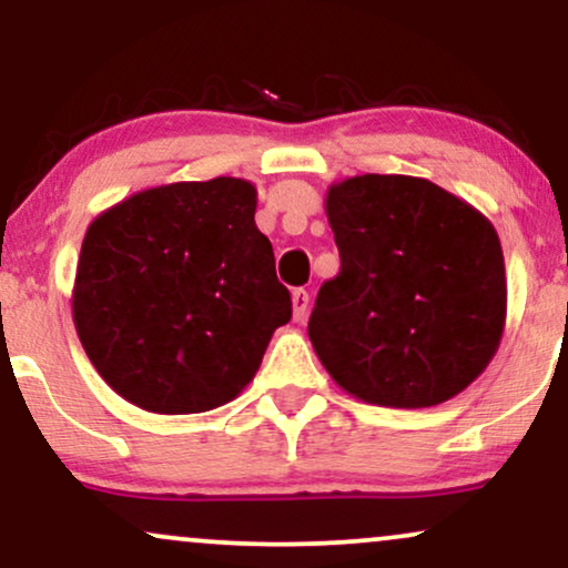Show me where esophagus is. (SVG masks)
Listing matches in <instances>:
<instances>
[{"label": "esophagus", "instance_id": "esophagus-1", "mask_svg": "<svg viewBox=\"0 0 568 568\" xmlns=\"http://www.w3.org/2000/svg\"><path fill=\"white\" fill-rule=\"evenodd\" d=\"M291 302H293V317H296V321H304L306 310H310V293L304 288H296L291 293Z\"/></svg>", "mask_w": 568, "mask_h": 568}]
</instances>
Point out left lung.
I'll return each mask as SVG.
<instances>
[{
  "label": "left lung",
  "mask_w": 568,
  "mask_h": 568,
  "mask_svg": "<svg viewBox=\"0 0 568 568\" xmlns=\"http://www.w3.org/2000/svg\"><path fill=\"white\" fill-rule=\"evenodd\" d=\"M342 270L310 342L344 393L389 408L452 400L497 355L507 317L499 234L427 179L352 175L325 194Z\"/></svg>",
  "instance_id": "8db88e82"
}]
</instances>
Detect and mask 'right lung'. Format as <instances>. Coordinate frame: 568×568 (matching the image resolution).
Returning a JSON list of instances; mask_svg holds the SVG:
<instances>
[{"label":"right lung","instance_id":"right-lung-1","mask_svg":"<svg viewBox=\"0 0 568 568\" xmlns=\"http://www.w3.org/2000/svg\"><path fill=\"white\" fill-rule=\"evenodd\" d=\"M256 186L219 175L135 192L88 226L71 315L90 363L152 414L224 406L291 321Z\"/></svg>","mask_w":568,"mask_h":568}]
</instances>
